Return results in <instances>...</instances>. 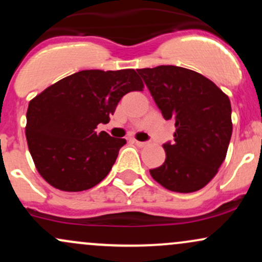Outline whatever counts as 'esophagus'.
I'll return each instance as SVG.
<instances>
[{
    "label": "esophagus",
    "mask_w": 262,
    "mask_h": 262,
    "mask_svg": "<svg viewBox=\"0 0 262 262\" xmlns=\"http://www.w3.org/2000/svg\"><path fill=\"white\" fill-rule=\"evenodd\" d=\"M133 141H134L135 144H137L138 146H140V148H143V146L148 145V143H146V141H139V140H137V139H134Z\"/></svg>",
    "instance_id": "esophagus-1"
}]
</instances>
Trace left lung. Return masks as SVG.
Masks as SVG:
<instances>
[{
    "instance_id": "obj_1",
    "label": "left lung",
    "mask_w": 262,
    "mask_h": 262,
    "mask_svg": "<svg viewBox=\"0 0 262 262\" xmlns=\"http://www.w3.org/2000/svg\"><path fill=\"white\" fill-rule=\"evenodd\" d=\"M166 121L175 122V141L164 144L166 159L150 175L179 193L203 188L217 175L233 132L229 97L203 75L173 65L138 69Z\"/></svg>"
}]
</instances>
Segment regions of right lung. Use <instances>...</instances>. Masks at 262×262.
Here are the masks:
<instances>
[{
    "instance_id": "add662e5",
    "label": "right lung",
    "mask_w": 262,
    "mask_h": 262,
    "mask_svg": "<svg viewBox=\"0 0 262 262\" xmlns=\"http://www.w3.org/2000/svg\"><path fill=\"white\" fill-rule=\"evenodd\" d=\"M137 71L83 70L64 77L29 102L26 137L40 176L66 192L92 188L108 175L127 143L96 133L125 93L143 91Z\"/></svg>"
}]
</instances>
